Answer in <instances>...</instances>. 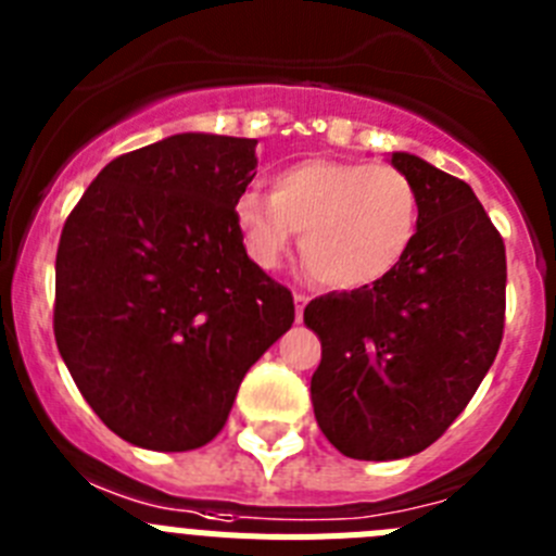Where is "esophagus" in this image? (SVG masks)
<instances>
[{"label":"esophagus","instance_id":"obj_1","mask_svg":"<svg viewBox=\"0 0 556 556\" xmlns=\"http://www.w3.org/2000/svg\"><path fill=\"white\" fill-rule=\"evenodd\" d=\"M312 301L306 292H294V306H298V323L303 320V308H306V303Z\"/></svg>","mask_w":556,"mask_h":556}]
</instances>
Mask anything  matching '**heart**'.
Wrapping results in <instances>:
<instances>
[{"label":"heart","mask_w":556,"mask_h":556,"mask_svg":"<svg viewBox=\"0 0 556 556\" xmlns=\"http://www.w3.org/2000/svg\"><path fill=\"white\" fill-rule=\"evenodd\" d=\"M236 225L255 262L275 267L294 233L314 281L365 289L404 262L420 225V194L404 169L370 161L308 159L281 169L273 194L236 198Z\"/></svg>","instance_id":"1"}]
</instances>
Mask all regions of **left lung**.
<instances>
[{
    "label": "left lung",
    "mask_w": 556,
    "mask_h": 556,
    "mask_svg": "<svg viewBox=\"0 0 556 556\" xmlns=\"http://www.w3.org/2000/svg\"><path fill=\"white\" fill-rule=\"evenodd\" d=\"M420 194V225L387 278L314 298L303 323L323 342L312 376L317 426L339 454L384 462L445 434L488 376L504 337L507 253L465 180L392 152Z\"/></svg>",
    "instance_id": "left-lung-1"
}]
</instances>
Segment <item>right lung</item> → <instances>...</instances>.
<instances>
[{"instance_id": "1", "label": "right lung", "mask_w": 556, "mask_h": 556, "mask_svg": "<svg viewBox=\"0 0 556 556\" xmlns=\"http://www.w3.org/2000/svg\"><path fill=\"white\" fill-rule=\"evenodd\" d=\"M255 164V139L178 132L113 159L66 217L58 351L127 443H211L244 372L292 328V292L250 262L236 225Z\"/></svg>"}]
</instances>
